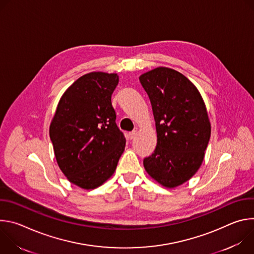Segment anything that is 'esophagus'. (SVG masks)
Wrapping results in <instances>:
<instances>
[{"label": "esophagus", "instance_id": "esophagus-1", "mask_svg": "<svg viewBox=\"0 0 254 254\" xmlns=\"http://www.w3.org/2000/svg\"><path fill=\"white\" fill-rule=\"evenodd\" d=\"M136 135V131H131V132H129L128 133V137L130 138V139H132V138H134V136Z\"/></svg>", "mask_w": 254, "mask_h": 254}]
</instances>
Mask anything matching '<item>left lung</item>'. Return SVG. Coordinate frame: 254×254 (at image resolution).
Returning <instances> with one entry per match:
<instances>
[{"label":"left lung","mask_w":254,"mask_h":254,"mask_svg":"<svg viewBox=\"0 0 254 254\" xmlns=\"http://www.w3.org/2000/svg\"><path fill=\"white\" fill-rule=\"evenodd\" d=\"M139 81L151 100L158 137L143 167L156 182L173 189L189 181L203 163L211 135L207 108L197 87L172 68L152 69Z\"/></svg>","instance_id":"8db88e82"}]
</instances>
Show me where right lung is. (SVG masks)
Listing matches in <instances>:
<instances>
[{"mask_svg": "<svg viewBox=\"0 0 254 254\" xmlns=\"http://www.w3.org/2000/svg\"><path fill=\"white\" fill-rule=\"evenodd\" d=\"M117 73L89 72L62 94L52 118L49 134L56 162L70 183L84 190L110 179L126 147L116 124L112 94Z\"/></svg>", "mask_w": 254, "mask_h": 254, "instance_id": "1", "label": "right lung"}]
</instances>
